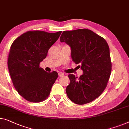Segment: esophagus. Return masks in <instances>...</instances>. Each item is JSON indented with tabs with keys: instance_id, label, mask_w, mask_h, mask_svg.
<instances>
[{
	"instance_id": "esophagus-1",
	"label": "esophagus",
	"mask_w": 129,
	"mask_h": 129,
	"mask_svg": "<svg viewBox=\"0 0 129 129\" xmlns=\"http://www.w3.org/2000/svg\"><path fill=\"white\" fill-rule=\"evenodd\" d=\"M63 76H64V73H59V77H63Z\"/></svg>"
}]
</instances>
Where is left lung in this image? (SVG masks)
<instances>
[{
  "instance_id": "1",
  "label": "left lung",
  "mask_w": 129,
  "mask_h": 129,
  "mask_svg": "<svg viewBox=\"0 0 129 129\" xmlns=\"http://www.w3.org/2000/svg\"><path fill=\"white\" fill-rule=\"evenodd\" d=\"M60 41L70 46L73 61L83 70L79 78L69 74L67 95L78 105L93 101L105 90L111 76L112 63L108 43L103 37L85 28L63 31Z\"/></svg>"
}]
</instances>
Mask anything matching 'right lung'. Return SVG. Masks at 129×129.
<instances>
[{
    "label": "right lung",
    "mask_w": 129,
    "mask_h": 129,
    "mask_svg": "<svg viewBox=\"0 0 129 129\" xmlns=\"http://www.w3.org/2000/svg\"><path fill=\"white\" fill-rule=\"evenodd\" d=\"M61 33L27 31L10 46L7 66L11 79L17 92L28 101L40 102L49 95L58 73L45 72L40 63L46 58L48 50Z\"/></svg>",
    "instance_id": "add662e5"
}]
</instances>
